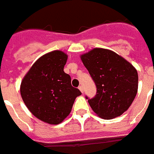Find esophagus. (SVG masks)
Wrapping results in <instances>:
<instances>
[{
    "instance_id": "34e87169",
    "label": "esophagus",
    "mask_w": 154,
    "mask_h": 154,
    "mask_svg": "<svg viewBox=\"0 0 154 154\" xmlns=\"http://www.w3.org/2000/svg\"><path fill=\"white\" fill-rule=\"evenodd\" d=\"M79 91H80L82 92V93H83V87H82V86H80V87H79Z\"/></svg>"
}]
</instances>
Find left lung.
Instances as JSON below:
<instances>
[{
  "label": "left lung",
  "mask_w": 154,
  "mask_h": 154,
  "mask_svg": "<svg viewBox=\"0 0 154 154\" xmlns=\"http://www.w3.org/2000/svg\"><path fill=\"white\" fill-rule=\"evenodd\" d=\"M80 59L97 87L95 97L88 99L93 111L107 120L122 115L137 93L136 68L114 51L101 48L81 55Z\"/></svg>",
  "instance_id": "obj_1"
}]
</instances>
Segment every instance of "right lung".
Instances as JSON below:
<instances>
[{"mask_svg":"<svg viewBox=\"0 0 154 154\" xmlns=\"http://www.w3.org/2000/svg\"><path fill=\"white\" fill-rule=\"evenodd\" d=\"M67 54L60 50L40 57L25 74L20 94L32 114L51 125L61 123L71 111L80 91L71 86V77L63 71Z\"/></svg>","mask_w":154,"mask_h":154,"instance_id":"add662e5","label":"right lung"}]
</instances>
